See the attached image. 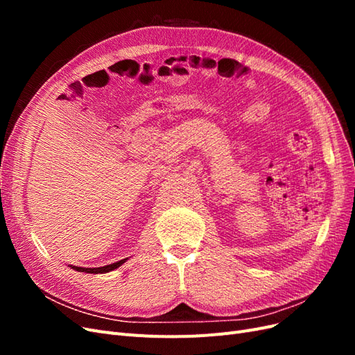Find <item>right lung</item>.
Segmentation results:
<instances>
[{
  "instance_id": "right-lung-1",
  "label": "right lung",
  "mask_w": 355,
  "mask_h": 355,
  "mask_svg": "<svg viewBox=\"0 0 355 355\" xmlns=\"http://www.w3.org/2000/svg\"><path fill=\"white\" fill-rule=\"evenodd\" d=\"M127 259H123V261H118L115 263H111V265H105V266H99V268H83V266H73V265H69L72 270L78 271V272H87V274H106V272H111L114 270H116L118 266H121Z\"/></svg>"
}]
</instances>
